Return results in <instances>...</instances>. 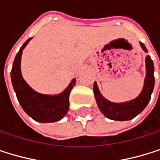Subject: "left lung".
<instances>
[{"instance_id":"8db88e82","label":"left lung","mask_w":160,"mask_h":160,"mask_svg":"<svg viewBox=\"0 0 160 160\" xmlns=\"http://www.w3.org/2000/svg\"><path fill=\"white\" fill-rule=\"evenodd\" d=\"M142 48L147 52L145 46L141 43ZM146 77L144 79V85L142 93L135 99L123 102V103H113L102 97L98 87L97 82L94 83V94L98 103V106L101 112L109 119L116 121H128L136 117L141 113L150 101L151 95L155 85L154 78V62L150 56H146Z\"/></svg>"}]
</instances>
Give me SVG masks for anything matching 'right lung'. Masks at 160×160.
I'll return each mask as SVG.
<instances>
[{"label":"right lung","instance_id":"obj_1","mask_svg":"<svg viewBox=\"0 0 160 160\" xmlns=\"http://www.w3.org/2000/svg\"><path fill=\"white\" fill-rule=\"evenodd\" d=\"M29 38L16 55L11 70V79L17 98L24 112L33 120L40 123H51L61 120L69 109V95L76 83L73 78L66 89L57 95H43L32 90L23 79L20 71V61L24 48L31 41Z\"/></svg>","mask_w":160,"mask_h":160}]
</instances>
